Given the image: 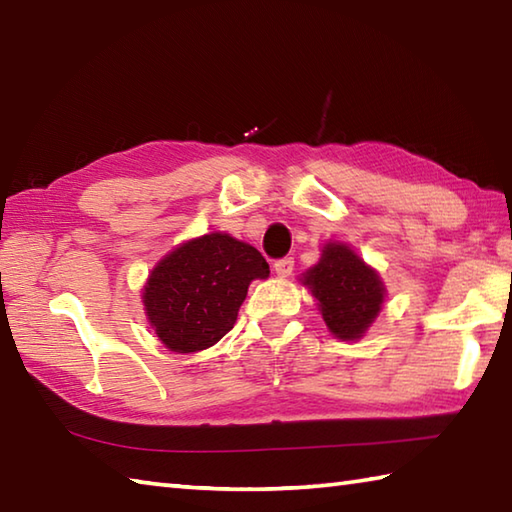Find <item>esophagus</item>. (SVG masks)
Listing matches in <instances>:
<instances>
[{
  "instance_id": "obj_1",
  "label": "esophagus",
  "mask_w": 512,
  "mask_h": 512,
  "mask_svg": "<svg viewBox=\"0 0 512 512\" xmlns=\"http://www.w3.org/2000/svg\"><path fill=\"white\" fill-rule=\"evenodd\" d=\"M293 266H295V259L293 257H284V259H277L275 262V273L280 277H288L293 273Z\"/></svg>"
}]
</instances>
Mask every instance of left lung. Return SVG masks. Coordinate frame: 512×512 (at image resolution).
I'll use <instances>...</instances> for the list:
<instances>
[{"label": "left lung", "instance_id": "1", "mask_svg": "<svg viewBox=\"0 0 512 512\" xmlns=\"http://www.w3.org/2000/svg\"><path fill=\"white\" fill-rule=\"evenodd\" d=\"M300 282L315 297L324 324L338 340L365 336L383 309L387 293L376 268L340 241L324 244L320 262L302 273Z\"/></svg>", "mask_w": 512, "mask_h": 512}]
</instances>
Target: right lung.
<instances>
[{
	"label": "right lung",
	"mask_w": 512,
	"mask_h": 512,
	"mask_svg": "<svg viewBox=\"0 0 512 512\" xmlns=\"http://www.w3.org/2000/svg\"><path fill=\"white\" fill-rule=\"evenodd\" d=\"M268 275L262 253L228 232L188 239L167 253L147 277V322L170 351H203L235 327L250 282Z\"/></svg>",
	"instance_id": "right-lung-1"
}]
</instances>
